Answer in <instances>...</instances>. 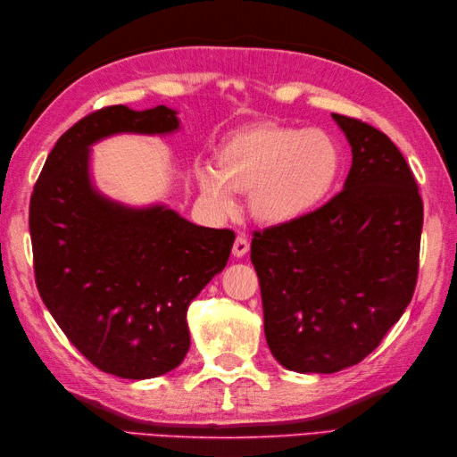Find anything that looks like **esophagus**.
<instances>
[{"label": "esophagus", "mask_w": 457, "mask_h": 457, "mask_svg": "<svg viewBox=\"0 0 457 457\" xmlns=\"http://www.w3.org/2000/svg\"><path fill=\"white\" fill-rule=\"evenodd\" d=\"M247 251H249V239L245 236H237L234 249H231V253H234V257L239 259V257L247 255Z\"/></svg>", "instance_id": "obj_1"}]
</instances>
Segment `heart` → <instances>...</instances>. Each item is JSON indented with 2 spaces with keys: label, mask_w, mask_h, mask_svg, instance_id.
<instances>
[{
  "label": "heart",
  "mask_w": 457,
  "mask_h": 457,
  "mask_svg": "<svg viewBox=\"0 0 457 457\" xmlns=\"http://www.w3.org/2000/svg\"><path fill=\"white\" fill-rule=\"evenodd\" d=\"M342 167V149L329 133L265 123L221 141L216 169L198 170V188L220 218L237 210V192H249L259 221L285 226L322 206Z\"/></svg>",
  "instance_id": "b5f03b06"
}]
</instances>
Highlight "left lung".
Segmentation results:
<instances>
[{
    "mask_svg": "<svg viewBox=\"0 0 457 457\" xmlns=\"http://www.w3.org/2000/svg\"><path fill=\"white\" fill-rule=\"evenodd\" d=\"M352 147L344 190L293 223L251 241L265 337L296 373H336L361 361L414 295L422 198L385 133L332 113Z\"/></svg>",
    "mask_w": 457,
    "mask_h": 457,
    "instance_id": "obj_1",
    "label": "left lung"
}]
</instances>
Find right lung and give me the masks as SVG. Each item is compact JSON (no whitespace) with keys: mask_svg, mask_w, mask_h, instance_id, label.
<instances>
[{"mask_svg":"<svg viewBox=\"0 0 457 457\" xmlns=\"http://www.w3.org/2000/svg\"><path fill=\"white\" fill-rule=\"evenodd\" d=\"M167 105L135 112L110 105L74 123L35 184V278L48 312L104 373L153 378L190 347L188 306L226 267L236 234L202 228L164 204L125 206L94 187L90 149L120 133L179 131Z\"/></svg>","mask_w":457,"mask_h":457,"instance_id":"obj_1","label":"right lung"}]
</instances>
